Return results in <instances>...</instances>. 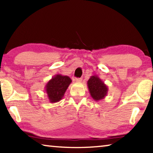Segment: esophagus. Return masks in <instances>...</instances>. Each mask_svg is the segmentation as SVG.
Wrapping results in <instances>:
<instances>
[{
    "label": "esophagus",
    "mask_w": 153,
    "mask_h": 153,
    "mask_svg": "<svg viewBox=\"0 0 153 153\" xmlns=\"http://www.w3.org/2000/svg\"><path fill=\"white\" fill-rule=\"evenodd\" d=\"M75 81L77 82H81L82 81V78H76L75 79Z\"/></svg>",
    "instance_id": "1"
}]
</instances>
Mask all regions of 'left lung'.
Returning <instances> with one entry per match:
<instances>
[{"instance_id":"left-lung-1","label":"left lung","mask_w":153,"mask_h":153,"mask_svg":"<svg viewBox=\"0 0 153 153\" xmlns=\"http://www.w3.org/2000/svg\"><path fill=\"white\" fill-rule=\"evenodd\" d=\"M87 84L90 96L96 101H99L107 96L108 87L97 75L90 77Z\"/></svg>"}]
</instances>
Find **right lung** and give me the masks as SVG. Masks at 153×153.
<instances>
[{
	"instance_id": "1",
	"label": "right lung",
	"mask_w": 153,
	"mask_h": 153,
	"mask_svg": "<svg viewBox=\"0 0 153 153\" xmlns=\"http://www.w3.org/2000/svg\"><path fill=\"white\" fill-rule=\"evenodd\" d=\"M71 82L70 77L61 74H56L52 77L46 84L45 90L49 102L55 103L61 100Z\"/></svg>"
}]
</instances>
